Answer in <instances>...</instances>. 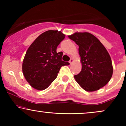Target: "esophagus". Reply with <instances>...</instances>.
Instances as JSON below:
<instances>
[{
    "instance_id": "1",
    "label": "esophagus",
    "mask_w": 126,
    "mask_h": 126,
    "mask_svg": "<svg viewBox=\"0 0 126 126\" xmlns=\"http://www.w3.org/2000/svg\"><path fill=\"white\" fill-rule=\"evenodd\" d=\"M73 62H74V60H73V59H70V61H69V63H70V64H72V63H73Z\"/></svg>"
}]
</instances>
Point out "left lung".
Instances as JSON below:
<instances>
[{
	"mask_svg": "<svg viewBox=\"0 0 126 126\" xmlns=\"http://www.w3.org/2000/svg\"><path fill=\"white\" fill-rule=\"evenodd\" d=\"M68 37L79 46L82 70L75 80L88 92L99 90L110 81L113 73L109 53L98 39L89 32H76Z\"/></svg>",
	"mask_w": 126,
	"mask_h": 126,
	"instance_id": "1",
	"label": "left lung"
}]
</instances>
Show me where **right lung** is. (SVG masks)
<instances>
[{"label": "right lung", "instance_id": "obj_1", "mask_svg": "<svg viewBox=\"0 0 126 126\" xmlns=\"http://www.w3.org/2000/svg\"><path fill=\"white\" fill-rule=\"evenodd\" d=\"M64 37L61 31L48 30L39 35L29 47L22 69L27 81L34 89H46L57 78L62 66L69 65L62 60L63 53L56 51Z\"/></svg>", "mask_w": 126, "mask_h": 126}]
</instances>
